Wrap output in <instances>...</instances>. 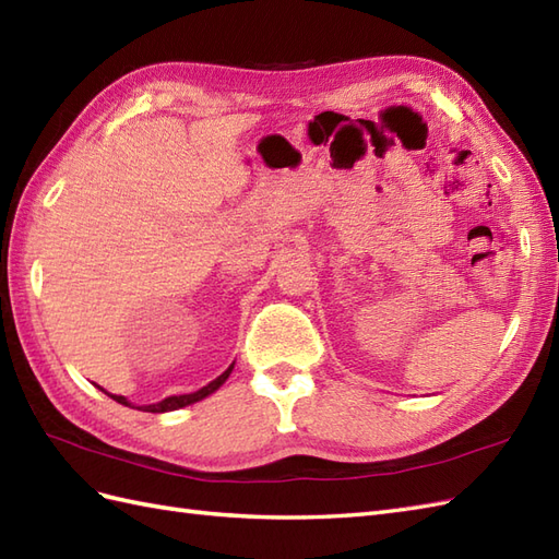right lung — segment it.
<instances>
[{
  "instance_id": "1",
  "label": "right lung",
  "mask_w": 559,
  "mask_h": 559,
  "mask_svg": "<svg viewBox=\"0 0 559 559\" xmlns=\"http://www.w3.org/2000/svg\"><path fill=\"white\" fill-rule=\"evenodd\" d=\"M231 370H234V364L228 366L224 373L217 378V380H212L210 384H205L203 390H198V392H191V394H179V396H167V399H163V402H157V404H148V406H132L130 402H127L124 396H118V394H108L112 402H118V404H122V406H132V408H139V411H146V413H167V411H177V408H183V406H189V404H195V402H200V399H205V396H210L212 392H217L222 384L226 382V378L231 376Z\"/></svg>"
}]
</instances>
